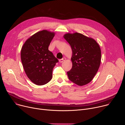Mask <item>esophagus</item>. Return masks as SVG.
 <instances>
[{
    "label": "esophagus",
    "instance_id": "34e87169",
    "mask_svg": "<svg viewBox=\"0 0 125 125\" xmlns=\"http://www.w3.org/2000/svg\"><path fill=\"white\" fill-rule=\"evenodd\" d=\"M66 59V58H62V59H60V60H59V62H60V63H62L63 62H64V61H65Z\"/></svg>",
    "mask_w": 125,
    "mask_h": 125
}]
</instances>
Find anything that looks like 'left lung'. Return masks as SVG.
I'll use <instances>...</instances> for the list:
<instances>
[{
    "mask_svg": "<svg viewBox=\"0 0 125 125\" xmlns=\"http://www.w3.org/2000/svg\"><path fill=\"white\" fill-rule=\"evenodd\" d=\"M63 38L72 50V68L67 72L69 79L83 86L94 79L101 63V49L96 41L78 32L66 33Z\"/></svg>",
    "mask_w": 125,
    "mask_h": 125,
    "instance_id": "obj_1",
    "label": "left lung"
}]
</instances>
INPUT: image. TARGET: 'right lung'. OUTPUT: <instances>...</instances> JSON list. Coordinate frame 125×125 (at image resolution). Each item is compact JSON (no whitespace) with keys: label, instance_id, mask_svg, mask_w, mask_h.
<instances>
[{"label":"right lung","instance_id":"right-lung-1","mask_svg":"<svg viewBox=\"0 0 125 125\" xmlns=\"http://www.w3.org/2000/svg\"><path fill=\"white\" fill-rule=\"evenodd\" d=\"M55 32L46 30L33 34L24 43L21 58L25 73L35 84L48 83L52 78V71L58 60L48 50Z\"/></svg>","mask_w":125,"mask_h":125}]
</instances>
